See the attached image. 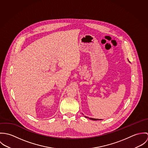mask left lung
Listing matches in <instances>:
<instances>
[{"label":"left lung","mask_w":148,"mask_h":148,"mask_svg":"<svg viewBox=\"0 0 148 148\" xmlns=\"http://www.w3.org/2000/svg\"><path fill=\"white\" fill-rule=\"evenodd\" d=\"M87 118H89V117H87ZM89 119L90 120H99V119H92V118H89Z\"/></svg>","instance_id":"8db88e82"}]
</instances>
